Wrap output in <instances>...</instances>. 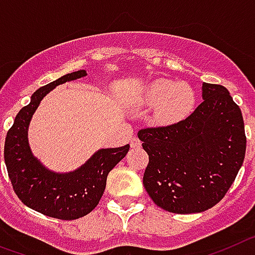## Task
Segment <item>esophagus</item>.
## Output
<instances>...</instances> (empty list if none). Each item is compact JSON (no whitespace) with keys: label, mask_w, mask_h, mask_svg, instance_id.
Instances as JSON below:
<instances>
[{"label":"esophagus","mask_w":255,"mask_h":255,"mask_svg":"<svg viewBox=\"0 0 255 255\" xmlns=\"http://www.w3.org/2000/svg\"><path fill=\"white\" fill-rule=\"evenodd\" d=\"M141 146V141L137 138V137H133L132 140H130V147L132 149H137V147H140Z\"/></svg>","instance_id":"34e87169"}]
</instances>
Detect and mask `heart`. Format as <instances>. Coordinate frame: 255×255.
Returning <instances> with one entry per match:
<instances>
[{"label":"heart","instance_id":"1","mask_svg":"<svg viewBox=\"0 0 255 255\" xmlns=\"http://www.w3.org/2000/svg\"><path fill=\"white\" fill-rule=\"evenodd\" d=\"M145 100L149 105H155V123L168 126L182 121L192 112L196 95L186 82L156 79L147 87Z\"/></svg>","mask_w":255,"mask_h":255}]
</instances>
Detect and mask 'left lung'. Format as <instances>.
Wrapping results in <instances>:
<instances>
[{"mask_svg":"<svg viewBox=\"0 0 255 255\" xmlns=\"http://www.w3.org/2000/svg\"><path fill=\"white\" fill-rule=\"evenodd\" d=\"M201 91L203 103L187 118L137 133L149 155L143 186L170 213H200L220 203L245 158L240 108L223 86L204 82Z\"/></svg>","mask_w":255,"mask_h":255,"instance_id":"8db88e82","label":"left lung"}]
</instances>
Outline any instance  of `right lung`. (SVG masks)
<instances>
[{
	"label": "right lung",
	"mask_w": 255,
	"mask_h": 255,
	"mask_svg": "<svg viewBox=\"0 0 255 255\" xmlns=\"http://www.w3.org/2000/svg\"><path fill=\"white\" fill-rule=\"evenodd\" d=\"M87 75L85 69L60 77L38 88L15 117L5 140V163L12 189L21 203L45 216L72 221L87 216L99 204L110 170L127 155L129 145L97 150L73 172L59 173L46 168L33 155L28 128L42 99L56 86Z\"/></svg>",
	"instance_id": "1"
}]
</instances>
